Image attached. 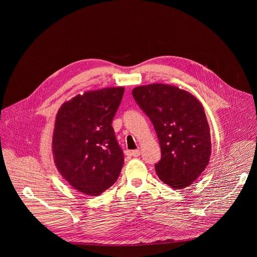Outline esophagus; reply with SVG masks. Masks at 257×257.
<instances>
[{
    "label": "esophagus",
    "instance_id": "obj_1",
    "mask_svg": "<svg viewBox=\"0 0 257 257\" xmlns=\"http://www.w3.org/2000/svg\"><path fill=\"white\" fill-rule=\"evenodd\" d=\"M131 155H132L133 157H139V156L141 155V151H140V150H133V151L131 152Z\"/></svg>",
    "mask_w": 257,
    "mask_h": 257
}]
</instances>
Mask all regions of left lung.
<instances>
[{"mask_svg":"<svg viewBox=\"0 0 257 257\" xmlns=\"http://www.w3.org/2000/svg\"><path fill=\"white\" fill-rule=\"evenodd\" d=\"M132 96L155 128L161 158L159 179L175 190L191 185L208 165L211 143L204 108L179 87L154 83L138 86Z\"/></svg>","mask_w":257,"mask_h":257,"instance_id":"1","label":"left lung"}]
</instances>
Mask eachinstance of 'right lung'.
<instances>
[{"label": "right lung", "instance_id": "obj_1", "mask_svg": "<svg viewBox=\"0 0 257 257\" xmlns=\"http://www.w3.org/2000/svg\"><path fill=\"white\" fill-rule=\"evenodd\" d=\"M124 87L78 94L61 105L52 149L61 176L80 193L99 196L118 178L124 153L111 126Z\"/></svg>", "mask_w": 257, "mask_h": 257}]
</instances>
